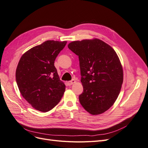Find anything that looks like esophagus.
Listing matches in <instances>:
<instances>
[{"label":"esophagus","mask_w":148,"mask_h":148,"mask_svg":"<svg viewBox=\"0 0 148 148\" xmlns=\"http://www.w3.org/2000/svg\"><path fill=\"white\" fill-rule=\"evenodd\" d=\"M76 82V81L75 80V79H72V81H69V82H68V84H69V85H72V84H73L74 83H75Z\"/></svg>","instance_id":"esophagus-1"}]
</instances>
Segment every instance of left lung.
I'll return each instance as SVG.
<instances>
[{"label": "left lung", "mask_w": 148, "mask_h": 148, "mask_svg": "<svg viewBox=\"0 0 148 148\" xmlns=\"http://www.w3.org/2000/svg\"><path fill=\"white\" fill-rule=\"evenodd\" d=\"M69 49L78 56L83 92L79 100L93 115L104 113L115 102L123 82V70L115 51L95 38L73 41Z\"/></svg>", "instance_id": "left-lung-1"}]
</instances>
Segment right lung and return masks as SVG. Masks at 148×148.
<instances>
[{
  "label": "right lung",
  "mask_w": 148,
  "mask_h": 148,
  "mask_svg": "<svg viewBox=\"0 0 148 148\" xmlns=\"http://www.w3.org/2000/svg\"><path fill=\"white\" fill-rule=\"evenodd\" d=\"M67 41L47 40L21 56L16 71L19 91L38 110L46 112L59 103L66 89L55 67V59Z\"/></svg>",
  "instance_id": "right-lung-1"
}]
</instances>
